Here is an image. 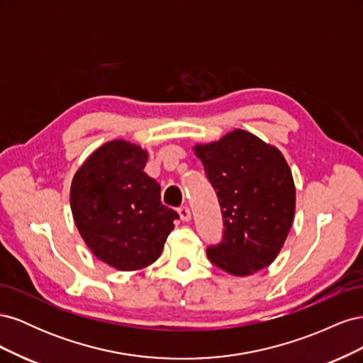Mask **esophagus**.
Wrapping results in <instances>:
<instances>
[{"label":"esophagus","instance_id":"esophagus-1","mask_svg":"<svg viewBox=\"0 0 363 363\" xmlns=\"http://www.w3.org/2000/svg\"><path fill=\"white\" fill-rule=\"evenodd\" d=\"M179 215H180L182 221H184V223L191 221V218H192V213H191V211H189V207H186V206H183V207L179 208Z\"/></svg>","mask_w":363,"mask_h":363}]
</instances>
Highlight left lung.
Wrapping results in <instances>:
<instances>
[{
	"mask_svg": "<svg viewBox=\"0 0 363 363\" xmlns=\"http://www.w3.org/2000/svg\"><path fill=\"white\" fill-rule=\"evenodd\" d=\"M216 191L224 236L207 248L215 267L245 277L276 260L295 213V184L281 151L236 128L211 144H196Z\"/></svg>",
	"mask_w": 363,
	"mask_h": 363,
	"instance_id": "left-lung-1",
	"label": "left lung"
}]
</instances>
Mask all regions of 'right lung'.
<instances>
[{"instance_id":"obj_1","label":"right lung","mask_w":363,"mask_h":363,"mask_svg":"<svg viewBox=\"0 0 363 363\" xmlns=\"http://www.w3.org/2000/svg\"><path fill=\"white\" fill-rule=\"evenodd\" d=\"M148 152L124 139L106 142L77 169L71 211L96 259L135 271L162 255L179 213L160 201V186L144 172Z\"/></svg>"}]
</instances>
